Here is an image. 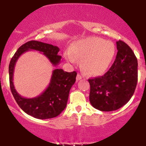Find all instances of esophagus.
Listing matches in <instances>:
<instances>
[{
    "label": "esophagus",
    "instance_id": "34e87169",
    "mask_svg": "<svg viewBox=\"0 0 146 146\" xmlns=\"http://www.w3.org/2000/svg\"><path fill=\"white\" fill-rule=\"evenodd\" d=\"M82 79V75L80 74H78L77 75V80H80Z\"/></svg>",
    "mask_w": 146,
    "mask_h": 146
}]
</instances>
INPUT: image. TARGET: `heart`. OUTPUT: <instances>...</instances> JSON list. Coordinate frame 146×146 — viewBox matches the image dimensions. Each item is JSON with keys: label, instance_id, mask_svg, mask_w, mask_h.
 Wrapping results in <instances>:
<instances>
[{"label": "heart", "instance_id": "b5f03b06", "mask_svg": "<svg viewBox=\"0 0 146 146\" xmlns=\"http://www.w3.org/2000/svg\"><path fill=\"white\" fill-rule=\"evenodd\" d=\"M115 53V46L111 42L92 37L75 42L64 56L72 64H76L78 58H82L81 66L85 73L98 76L108 69Z\"/></svg>", "mask_w": 146, "mask_h": 146}]
</instances>
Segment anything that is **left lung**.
<instances>
[{"label": "left lung", "mask_w": 146, "mask_h": 146, "mask_svg": "<svg viewBox=\"0 0 146 146\" xmlns=\"http://www.w3.org/2000/svg\"><path fill=\"white\" fill-rule=\"evenodd\" d=\"M116 59L104 75L88 79L89 100L95 108L113 111L128 102L135 93L138 80L137 59L126 43L117 42Z\"/></svg>", "instance_id": "1"}]
</instances>
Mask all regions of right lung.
Listing matches in <instances>:
<instances>
[{"label":"right lung","mask_w":146,"mask_h":146,"mask_svg":"<svg viewBox=\"0 0 146 146\" xmlns=\"http://www.w3.org/2000/svg\"><path fill=\"white\" fill-rule=\"evenodd\" d=\"M29 50H36L43 53L53 66H57L62 58L58 55L60 48L56 46L36 40L25 43L18 48L10 61V89L16 102L25 113L40 119L53 118L59 115L66 108L69 91L76 80L77 73L75 71L68 73L56 68L52 73L49 85L41 95L31 99L23 98L15 89L13 76L15 64L19 57Z\"/></svg>","instance_id":"add662e5"}]
</instances>
